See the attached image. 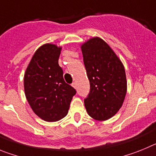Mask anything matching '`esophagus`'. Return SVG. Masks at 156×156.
<instances>
[{
  "instance_id": "34e87169",
  "label": "esophagus",
  "mask_w": 156,
  "mask_h": 156,
  "mask_svg": "<svg viewBox=\"0 0 156 156\" xmlns=\"http://www.w3.org/2000/svg\"><path fill=\"white\" fill-rule=\"evenodd\" d=\"M72 86L74 87V88H76V83H75V82H73V83H72Z\"/></svg>"
}]
</instances>
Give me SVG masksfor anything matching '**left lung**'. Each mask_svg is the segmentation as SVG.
Wrapping results in <instances>:
<instances>
[{
    "label": "left lung",
    "mask_w": 156,
    "mask_h": 156,
    "mask_svg": "<svg viewBox=\"0 0 156 156\" xmlns=\"http://www.w3.org/2000/svg\"><path fill=\"white\" fill-rule=\"evenodd\" d=\"M90 91L84 99L88 115L106 120L123 104L127 92L125 70L120 59L100 38H92L81 46Z\"/></svg>",
    "instance_id": "8db88e82"
}]
</instances>
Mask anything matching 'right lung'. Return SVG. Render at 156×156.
<instances>
[{
	"label": "right lung",
	"instance_id": "add662e5",
	"mask_svg": "<svg viewBox=\"0 0 156 156\" xmlns=\"http://www.w3.org/2000/svg\"><path fill=\"white\" fill-rule=\"evenodd\" d=\"M61 50L54 44L43 45L33 55L24 77L25 94L31 108L48 122L64 118L76 94L63 78V70L58 64Z\"/></svg>",
	"mask_w": 156,
	"mask_h": 156
}]
</instances>
